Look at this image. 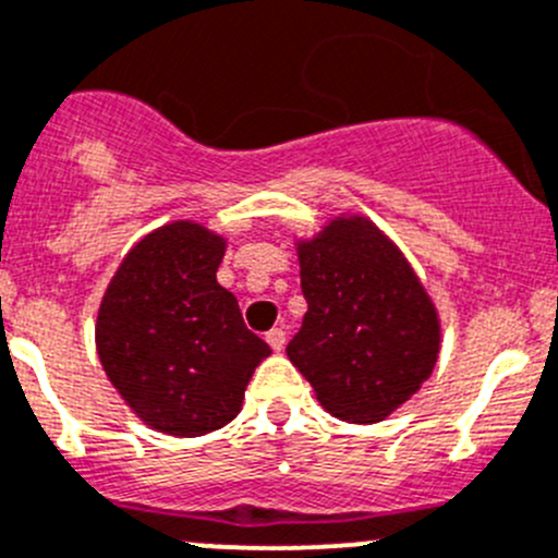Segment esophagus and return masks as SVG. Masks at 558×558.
I'll return each mask as SVG.
<instances>
[{
	"label": "esophagus",
	"mask_w": 558,
	"mask_h": 558,
	"mask_svg": "<svg viewBox=\"0 0 558 558\" xmlns=\"http://www.w3.org/2000/svg\"><path fill=\"white\" fill-rule=\"evenodd\" d=\"M267 343L272 345V351H283V345H286V332L280 327H275V329H269L267 332Z\"/></svg>",
	"instance_id": "obj_1"
}]
</instances>
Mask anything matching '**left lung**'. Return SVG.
Instances as JSON below:
<instances>
[{
  "instance_id": "obj_1",
  "label": "left lung",
  "mask_w": 558,
  "mask_h": 558,
  "mask_svg": "<svg viewBox=\"0 0 558 558\" xmlns=\"http://www.w3.org/2000/svg\"><path fill=\"white\" fill-rule=\"evenodd\" d=\"M307 313L286 345L318 403L378 423L428 381L441 324L403 253L367 218H335L296 242Z\"/></svg>"
}]
</instances>
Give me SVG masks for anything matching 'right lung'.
Instances as JSON below:
<instances>
[{
	"mask_svg": "<svg viewBox=\"0 0 558 558\" xmlns=\"http://www.w3.org/2000/svg\"><path fill=\"white\" fill-rule=\"evenodd\" d=\"M223 253V236L177 220L135 242L102 294V371L160 434L191 439L229 425L253 371L272 354L215 278Z\"/></svg>",
	"mask_w": 558,
	"mask_h": 558,
	"instance_id": "add662e5",
	"label": "right lung"
}]
</instances>
